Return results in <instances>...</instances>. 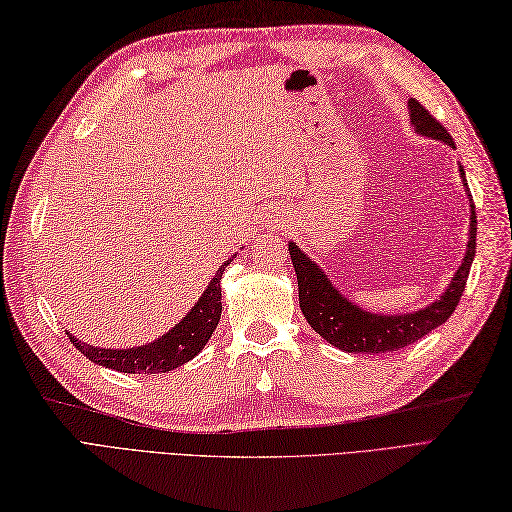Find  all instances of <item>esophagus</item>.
<instances>
[{"instance_id":"34e87169","label":"esophagus","mask_w":512,"mask_h":512,"mask_svg":"<svg viewBox=\"0 0 512 512\" xmlns=\"http://www.w3.org/2000/svg\"><path fill=\"white\" fill-rule=\"evenodd\" d=\"M265 221L269 230H282L286 226V221H289V217H286V213L280 208H269L265 213Z\"/></svg>"}]
</instances>
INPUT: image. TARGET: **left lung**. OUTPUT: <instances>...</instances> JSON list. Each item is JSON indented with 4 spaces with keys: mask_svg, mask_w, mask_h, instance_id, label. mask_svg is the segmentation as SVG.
Wrapping results in <instances>:
<instances>
[{
    "mask_svg": "<svg viewBox=\"0 0 512 512\" xmlns=\"http://www.w3.org/2000/svg\"><path fill=\"white\" fill-rule=\"evenodd\" d=\"M408 117L410 126L415 128L419 136L426 139L441 141L456 147L450 132H447L439 121H436L430 112L423 108L417 99H408ZM460 182L467 189V178L463 165H458ZM469 199V241L463 256V263L456 269L454 278L447 284V289L434 299L426 308L413 310V313L402 315H384V313H369L363 306L352 302V297L343 295L328 273L323 271L313 258H310L304 249H299L295 241H289V254L293 260V267L297 273V289H299V308L319 336H323L330 345L339 347L341 352L347 354H386L397 352L406 345H413L415 341L423 339L434 328L443 326V323L452 317L456 310L460 295L465 291V284L469 278V269L476 256V232H478V219H476V206Z\"/></svg>",
    "mask_w": 512,
    "mask_h": 512,
    "instance_id": "obj_1",
    "label": "left lung"
}]
</instances>
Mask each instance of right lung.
I'll return each instance as SVG.
<instances>
[{"mask_svg": "<svg viewBox=\"0 0 512 512\" xmlns=\"http://www.w3.org/2000/svg\"><path fill=\"white\" fill-rule=\"evenodd\" d=\"M234 258L236 254L230 256L228 260H223L213 280L208 282L206 291L199 295L189 313H186L169 332L158 336L152 343L110 350V347H95L84 343L67 332L71 343L76 345L91 363L121 373H167L171 369H178L180 365L189 363L191 358L202 352L210 336H213L221 319V276Z\"/></svg>", "mask_w": 512, "mask_h": 512, "instance_id": "obj_1", "label": "right lung"}]
</instances>
